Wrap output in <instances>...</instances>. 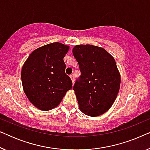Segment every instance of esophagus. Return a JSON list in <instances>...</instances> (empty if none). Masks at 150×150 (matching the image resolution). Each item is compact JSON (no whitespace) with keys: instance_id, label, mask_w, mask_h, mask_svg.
Returning a JSON list of instances; mask_svg holds the SVG:
<instances>
[{"instance_id":"34e87169","label":"esophagus","mask_w":150,"mask_h":150,"mask_svg":"<svg viewBox=\"0 0 150 150\" xmlns=\"http://www.w3.org/2000/svg\"><path fill=\"white\" fill-rule=\"evenodd\" d=\"M70 79H71V81H72V83H74V81H75V79H74V75H73V74L70 75Z\"/></svg>"}]
</instances>
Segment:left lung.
Wrapping results in <instances>:
<instances>
[{
  "label": "left lung",
  "instance_id": "8db88e82",
  "mask_svg": "<svg viewBox=\"0 0 150 150\" xmlns=\"http://www.w3.org/2000/svg\"><path fill=\"white\" fill-rule=\"evenodd\" d=\"M72 52L81 72L73 87L80 110L91 117L101 115L113 104L120 88L115 61L105 49L93 45H76Z\"/></svg>",
  "mask_w": 150,
  "mask_h": 150
}]
</instances>
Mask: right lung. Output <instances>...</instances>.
<instances>
[{"label": "right lung", "instance_id": "1", "mask_svg": "<svg viewBox=\"0 0 150 150\" xmlns=\"http://www.w3.org/2000/svg\"><path fill=\"white\" fill-rule=\"evenodd\" d=\"M69 46L59 42L44 45L30 53L21 71L22 87L33 105L49 110L61 103L72 83L65 74L63 58Z\"/></svg>", "mask_w": 150, "mask_h": 150}]
</instances>
